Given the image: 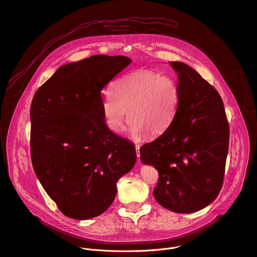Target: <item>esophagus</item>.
<instances>
[{
  "label": "esophagus",
  "instance_id": "esophagus-1",
  "mask_svg": "<svg viewBox=\"0 0 257 257\" xmlns=\"http://www.w3.org/2000/svg\"><path fill=\"white\" fill-rule=\"evenodd\" d=\"M136 150H137V157H138V161L140 162V145H136Z\"/></svg>",
  "mask_w": 257,
  "mask_h": 257
}]
</instances>
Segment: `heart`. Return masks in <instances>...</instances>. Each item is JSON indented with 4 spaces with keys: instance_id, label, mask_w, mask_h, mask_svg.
<instances>
[{
    "instance_id": "1",
    "label": "heart",
    "mask_w": 257,
    "mask_h": 257,
    "mask_svg": "<svg viewBox=\"0 0 257 257\" xmlns=\"http://www.w3.org/2000/svg\"><path fill=\"white\" fill-rule=\"evenodd\" d=\"M180 97V87L174 77L138 70L115 80L113 93H104L103 120L109 131L119 133L127 114V131L134 139L139 140L146 134L156 138L172 124Z\"/></svg>"
}]
</instances>
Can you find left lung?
Returning <instances> with one entry per match:
<instances>
[{"instance_id": "obj_1", "label": "left lung", "mask_w": 257, "mask_h": 257, "mask_svg": "<svg viewBox=\"0 0 257 257\" xmlns=\"http://www.w3.org/2000/svg\"><path fill=\"white\" fill-rule=\"evenodd\" d=\"M178 75L180 104L169 128L140 149L143 164L159 172L155 200L176 213L204 209L219 194L229 125L220 94L188 65L171 62Z\"/></svg>"}]
</instances>
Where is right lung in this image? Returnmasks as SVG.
Segmentation results:
<instances>
[{
	"mask_svg": "<svg viewBox=\"0 0 257 257\" xmlns=\"http://www.w3.org/2000/svg\"><path fill=\"white\" fill-rule=\"evenodd\" d=\"M132 63L92 55L58 68L31 105V157L51 200L67 217L89 219L115 199L116 182L135 166L133 143L109 131L102 89Z\"/></svg>",
	"mask_w": 257,
	"mask_h": 257,
	"instance_id": "right-lung-1",
	"label": "right lung"
}]
</instances>
